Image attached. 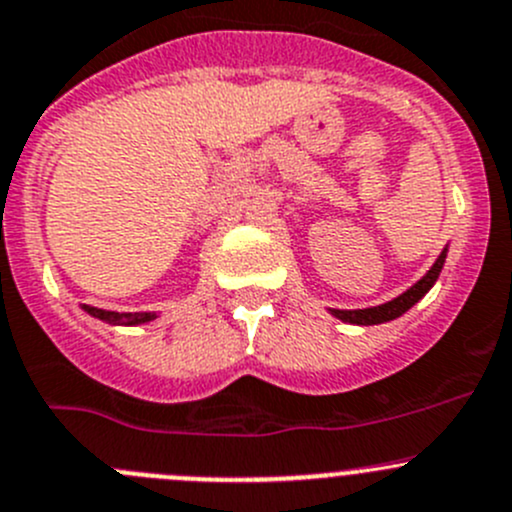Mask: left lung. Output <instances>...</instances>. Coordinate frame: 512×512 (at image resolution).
<instances>
[{
	"label": "left lung",
	"mask_w": 512,
	"mask_h": 512,
	"mask_svg": "<svg viewBox=\"0 0 512 512\" xmlns=\"http://www.w3.org/2000/svg\"><path fill=\"white\" fill-rule=\"evenodd\" d=\"M445 257H448V247L440 252V257L435 260V265L430 267V270L425 272V275L420 277V280L415 282L410 290H405L403 295H398L395 300L385 302V305L365 307V310H335V307H332L330 312L337 317V320L350 322V325H380V322L395 320V317L405 315V312H408L415 302L423 300V297L428 295V290L435 285V280L440 277V270H443V265H445Z\"/></svg>",
	"instance_id": "8db88e82"
}]
</instances>
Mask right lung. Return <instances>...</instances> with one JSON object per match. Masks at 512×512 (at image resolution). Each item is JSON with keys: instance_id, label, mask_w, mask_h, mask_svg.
I'll list each match as a JSON object with an SVG mask.
<instances>
[{"instance_id": "obj_1", "label": "right lung", "mask_w": 512, "mask_h": 512, "mask_svg": "<svg viewBox=\"0 0 512 512\" xmlns=\"http://www.w3.org/2000/svg\"><path fill=\"white\" fill-rule=\"evenodd\" d=\"M84 312H89L97 320L109 322V325H145V322L155 320V312H112V310H99V307L82 305Z\"/></svg>"}]
</instances>
